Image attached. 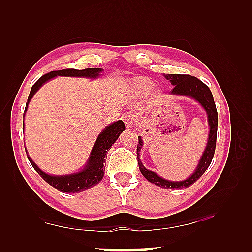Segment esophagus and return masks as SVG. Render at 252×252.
<instances>
[{
	"mask_svg": "<svg viewBox=\"0 0 252 252\" xmlns=\"http://www.w3.org/2000/svg\"><path fill=\"white\" fill-rule=\"evenodd\" d=\"M122 119H123V121H125L126 127H131L136 121V118L133 116L132 114H130V112H126V114L123 115Z\"/></svg>",
	"mask_w": 252,
	"mask_h": 252,
	"instance_id": "1",
	"label": "esophagus"
}]
</instances>
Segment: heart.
<instances>
[{"mask_svg": "<svg viewBox=\"0 0 252 252\" xmlns=\"http://www.w3.org/2000/svg\"><path fill=\"white\" fill-rule=\"evenodd\" d=\"M135 84H136V87L141 88V89H143V90H146V91L151 90V89L153 88L152 81H149V80H147V79H140V80H137Z\"/></svg>", "mask_w": 252, "mask_h": 252, "instance_id": "heart-1", "label": "heart"}]
</instances>
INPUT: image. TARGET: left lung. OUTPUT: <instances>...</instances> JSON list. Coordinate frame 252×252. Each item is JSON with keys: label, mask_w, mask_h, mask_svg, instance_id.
I'll list each match as a JSON object with an SVG mask.
<instances>
[{"label": "left lung", "mask_w": 252, "mask_h": 252, "mask_svg": "<svg viewBox=\"0 0 252 252\" xmlns=\"http://www.w3.org/2000/svg\"><path fill=\"white\" fill-rule=\"evenodd\" d=\"M164 78L169 80L171 84L173 85V89L171 90L170 94L179 95V96H186L195 99L201 105L203 109L207 112L208 125H209V134H208V142L205 148V152L202 153L199 162L196 167L195 171L190 174L189 178L183 181H169L165 180L161 176H159L156 172L151 171L144 167V164L141 161L140 153L144 145L143 140L141 136H138V144H137V162L138 168H140L141 173L145 176V179L151 182V183L157 185L162 189H186V187L194 184L195 182L200 178V176L206 172L209 165H210L213 155L216 151V143H217V131H218V111L216 108L215 100L210 89L207 85L200 81L196 77H191L189 74H165Z\"/></svg>", "instance_id": "1"}]
</instances>
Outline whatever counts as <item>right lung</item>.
I'll use <instances>...</instances> for the list:
<instances>
[{
  "label": "right lung",
  "mask_w": 252,
  "mask_h": 252,
  "mask_svg": "<svg viewBox=\"0 0 252 252\" xmlns=\"http://www.w3.org/2000/svg\"><path fill=\"white\" fill-rule=\"evenodd\" d=\"M103 71L101 68H87L83 70H77V69H63V70L51 71L49 73L42 76L37 81L32 85L28 100H27L26 108L24 112V117L26 115L27 108H28L29 101L33 97V95L37 92L42 85L50 81L51 79L57 76L61 77H72V78H88V79H96L100 76V72ZM23 127H25V123ZM126 126L122 120H118L116 122L110 123L105 129L99 133V135L96 140L94 146L91 151L89 159L87 163L84 164L82 170L78 171L76 173L65 174V175H52L42 171L35 162L32 160L28 153L27 156L32 167L39 173L45 182H47L51 186L55 187L57 190L62 192H69V194H74V192L83 191L91 187L95 186L99 183V181L104 178V163L107 158V152L110 147L114 145V143L118 140V137L121 133L125 131Z\"/></svg>",
  "instance_id": "1"
}]
</instances>
